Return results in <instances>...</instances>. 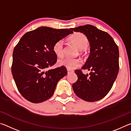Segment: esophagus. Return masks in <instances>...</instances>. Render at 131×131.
<instances>
[{"label":"esophagus","instance_id":"1","mask_svg":"<svg viewBox=\"0 0 131 131\" xmlns=\"http://www.w3.org/2000/svg\"><path fill=\"white\" fill-rule=\"evenodd\" d=\"M68 74H69V73H73V70H69L68 69Z\"/></svg>","mask_w":131,"mask_h":131}]
</instances>
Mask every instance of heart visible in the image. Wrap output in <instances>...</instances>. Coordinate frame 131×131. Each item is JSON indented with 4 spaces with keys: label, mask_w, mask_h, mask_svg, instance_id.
I'll return each mask as SVG.
<instances>
[{
    "label": "heart",
    "mask_w": 131,
    "mask_h": 131,
    "mask_svg": "<svg viewBox=\"0 0 131 131\" xmlns=\"http://www.w3.org/2000/svg\"><path fill=\"white\" fill-rule=\"evenodd\" d=\"M70 40L80 50L87 49L90 44L89 40L87 36L81 33H76L70 37ZM53 51L58 57H62L64 54V43L62 40L55 42L53 46ZM82 61L79 58H65L59 59L58 61V65L60 66H64L67 69L73 70L79 67L81 65Z\"/></svg>",
    "instance_id": "b5f03b06"
}]
</instances>
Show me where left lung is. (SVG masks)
Returning <instances> with one entry per match:
<instances>
[{
    "instance_id": "8db88e82",
    "label": "left lung",
    "mask_w": 131,
    "mask_h": 131,
    "mask_svg": "<svg viewBox=\"0 0 131 131\" xmlns=\"http://www.w3.org/2000/svg\"><path fill=\"white\" fill-rule=\"evenodd\" d=\"M71 29L85 35L91 47L90 56L81 68L91 72L84 74L81 70H75L78 79L73 84V90L83 100H101L110 91L118 75V46L109 34L93 25L80 26Z\"/></svg>"
}]
</instances>
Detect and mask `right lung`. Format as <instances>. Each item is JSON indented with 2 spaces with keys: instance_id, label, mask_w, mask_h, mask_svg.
Wrapping results in <instances>:
<instances>
[{
  "instance_id": "add662e5",
  "label": "right lung",
  "mask_w": 131,
  "mask_h": 131,
  "mask_svg": "<svg viewBox=\"0 0 131 131\" xmlns=\"http://www.w3.org/2000/svg\"><path fill=\"white\" fill-rule=\"evenodd\" d=\"M73 33L68 29L41 26L21 37L13 51L12 72L18 90L26 100L40 103L54 94L58 82L68 72L64 66L48 69L57 61L53 46Z\"/></svg>"
}]
</instances>
